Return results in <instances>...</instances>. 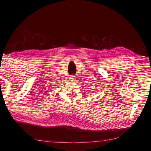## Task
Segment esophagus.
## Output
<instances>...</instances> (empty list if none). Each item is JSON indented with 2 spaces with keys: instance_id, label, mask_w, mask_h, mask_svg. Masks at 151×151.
Here are the masks:
<instances>
[{
  "instance_id": "1",
  "label": "esophagus",
  "mask_w": 151,
  "mask_h": 151,
  "mask_svg": "<svg viewBox=\"0 0 151 151\" xmlns=\"http://www.w3.org/2000/svg\"><path fill=\"white\" fill-rule=\"evenodd\" d=\"M76 77L75 76H74V75H72V76H71L70 77V81H74L75 79H76Z\"/></svg>"
}]
</instances>
